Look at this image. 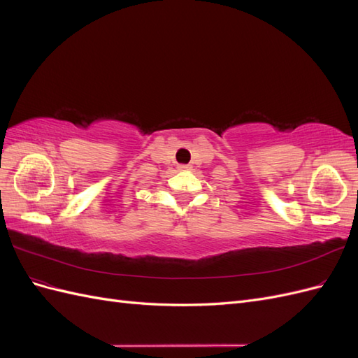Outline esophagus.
<instances>
[{"label":"esophagus","instance_id":"obj_1","mask_svg":"<svg viewBox=\"0 0 358 358\" xmlns=\"http://www.w3.org/2000/svg\"><path fill=\"white\" fill-rule=\"evenodd\" d=\"M178 169H179V170H189V166H187V164H180V166H178Z\"/></svg>","mask_w":358,"mask_h":358}]
</instances>
